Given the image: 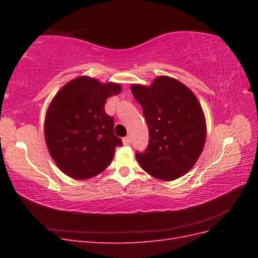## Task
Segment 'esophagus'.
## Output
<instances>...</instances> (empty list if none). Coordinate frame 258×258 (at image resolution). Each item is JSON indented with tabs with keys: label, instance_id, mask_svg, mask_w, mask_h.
I'll use <instances>...</instances> for the list:
<instances>
[{
	"label": "esophagus",
	"instance_id": "34e87169",
	"mask_svg": "<svg viewBox=\"0 0 258 258\" xmlns=\"http://www.w3.org/2000/svg\"><path fill=\"white\" fill-rule=\"evenodd\" d=\"M122 143H123V145H129L131 143V138L130 137H124L122 139Z\"/></svg>",
	"mask_w": 258,
	"mask_h": 258
}]
</instances>
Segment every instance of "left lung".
<instances>
[{"instance_id":"obj_1","label":"left lung","mask_w":258,"mask_h":258,"mask_svg":"<svg viewBox=\"0 0 258 258\" xmlns=\"http://www.w3.org/2000/svg\"><path fill=\"white\" fill-rule=\"evenodd\" d=\"M143 108L150 142L136 157L144 171L161 181L181 177L194 167L206 143L204 111L192 91L172 77L158 76L148 87L132 85Z\"/></svg>"}]
</instances>
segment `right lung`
<instances>
[{"instance_id":"add662e5","label":"right lung","mask_w":258,"mask_h":258,"mask_svg":"<svg viewBox=\"0 0 258 258\" xmlns=\"http://www.w3.org/2000/svg\"><path fill=\"white\" fill-rule=\"evenodd\" d=\"M121 91L115 83L102 84L88 76L62 87L45 117L46 145L62 172L85 179L102 172L122 142L114 135V119L104 111L108 97Z\"/></svg>"}]
</instances>
